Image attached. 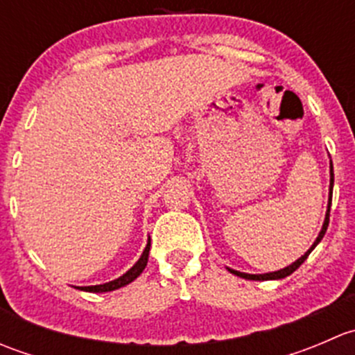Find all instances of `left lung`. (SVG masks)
Here are the masks:
<instances>
[{
    "mask_svg": "<svg viewBox=\"0 0 355 355\" xmlns=\"http://www.w3.org/2000/svg\"><path fill=\"white\" fill-rule=\"evenodd\" d=\"M331 196H333V163H331V159H330V192H328V209H327V216H324V223H323V227H321V232H320V235H318V237H316V241H314V244L309 247V250H307V252L304 254V256H300L299 259L295 261V263L288 264V266H287V268H284V270L271 271V273H263V275H250V273H242V271H237V270H232V268H227V270L230 271V273L237 275V277H241V278H245V280H259V282H263V280H282V278H285V277H288V275H292L293 271H295L297 268H299L300 264H302L304 261L307 259V256H309V254H311V250H313L314 247H316L318 244H320V242H321V239H323V237H324V234H327L328 223H330V207H331Z\"/></svg>",
    "mask_w": 355,
    "mask_h": 355,
    "instance_id": "8db88e82",
    "label": "left lung"
}]
</instances>
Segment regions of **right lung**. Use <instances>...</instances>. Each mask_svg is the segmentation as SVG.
Here are the masks:
<instances>
[{"label": "right lung", "mask_w": 355, "mask_h": 355, "mask_svg": "<svg viewBox=\"0 0 355 355\" xmlns=\"http://www.w3.org/2000/svg\"><path fill=\"white\" fill-rule=\"evenodd\" d=\"M149 249H151V239H148V245H146V249L142 250V254H141V257H139L137 263H135L134 266L127 271V273H123L120 278H116V280H111V282H108V284H103V285H91V287H77V288L84 290V292H98L99 293V292H111V290H118V288L125 287V285L132 284V282H134L135 278L142 273V271H144V268L148 266Z\"/></svg>", "instance_id": "right-lung-1"}]
</instances>
